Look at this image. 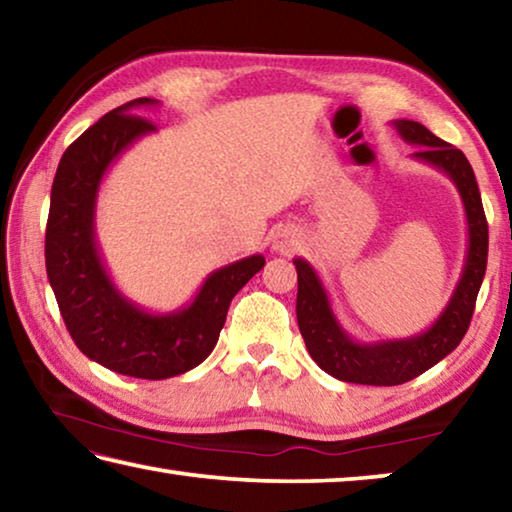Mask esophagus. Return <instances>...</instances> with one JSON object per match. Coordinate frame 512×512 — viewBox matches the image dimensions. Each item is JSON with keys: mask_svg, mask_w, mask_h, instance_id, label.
Wrapping results in <instances>:
<instances>
[{"mask_svg": "<svg viewBox=\"0 0 512 512\" xmlns=\"http://www.w3.org/2000/svg\"><path fill=\"white\" fill-rule=\"evenodd\" d=\"M293 248H296V239H293L289 232H277V235L273 237V250H275V253L289 255Z\"/></svg>", "mask_w": 512, "mask_h": 512, "instance_id": "obj_1", "label": "esophagus"}]
</instances>
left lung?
<instances>
[{
    "mask_svg": "<svg viewBox=\"0 0 512 512\" xmlns=\"http://www.w3.org/2000/svg\"><path fill=\"white\" fill-rule=\"evenodd\" d=\"M395 131L404 142L420 146L415 160L427 162L452 178L465 207L467 255L461 280L443 314L422 334L409 339L359 343L336 320L327 291L307 259H293L298 271L296 314L307 350L327 375L350 384L397 386L443 361L470 327L476 296H479L485 264H488V221H485L479 185L470 162L456 146L447 144L418 121L395 119Z\"/></svg>",
    "mask_w": 512,
    "mask_h": 512,
    "instance_id": "obj_1",
    "label": "left lung"
}]
</instances>
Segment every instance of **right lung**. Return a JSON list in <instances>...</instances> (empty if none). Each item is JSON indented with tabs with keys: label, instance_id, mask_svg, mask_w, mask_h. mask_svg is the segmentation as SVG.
Here are the masks:
<instances>
[{
	"label": "right lung",
	"instance_id": "add662e5",
	"mask_svg": "<svg viewBox=\"0 0 512 512\" xmlns=\"http://www.w3.org/2000/svg\"><path fill=\"white\" fill-rule=\"evenodd\" d=\"M149 106L158 101H128L67 146L51 185L45 262L60 316L85 357L119 375L169 379L210 357L232 298L266 259L250 255L210 273L194 302L169 314L144 311L112 284L94 235L97 194L110 164L158 131L137 117Z\"/></svg>",
	"mask_w": 512,
	"mask_h": 512
}]
</instances>
